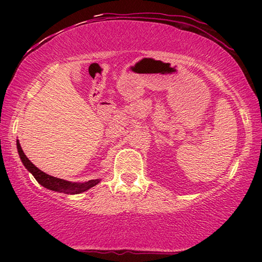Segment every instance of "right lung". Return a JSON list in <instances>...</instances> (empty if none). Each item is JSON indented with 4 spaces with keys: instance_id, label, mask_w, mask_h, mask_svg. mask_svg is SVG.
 I'll return each instance as SVG.
<instances>
[{
    "instance_id": "1",
    "label": "right lung",
    "mask_w": 262,
    "mask_h": 262,
    "mask_svg": "<svg viewBox=\"0 0 262 262\" xmlns=\"http://www.w3.org/2000/svg\"><path fill=\"white\" fill-rule=\"evenodd\" d=\"M17 150H18L20 161L23 163V165L26 167L31 174H32L35 180L40 184L42 187H45L50 190H54L57 193H63V194H79L85 192V190L94 187L98 183H100V179L95 180H89L85 183H72V181H67L60 178H55V177L50 176L42 172L41 170L31 163L30 159L25 156V154L21 149L19 141L17 140Z\"/></svg>"
}]
</instances>
